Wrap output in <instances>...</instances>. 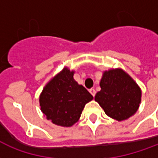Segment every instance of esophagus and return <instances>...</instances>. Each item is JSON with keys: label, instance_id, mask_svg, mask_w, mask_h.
I'll return each instance as SVG.
<instances>
[{"label": "esophagus", "instance_id": "34e87169", "mask_svg": "<svg viewBox=\"0 0 158 158\" xmlns=\"http://www.w3.org/2000/svg\"><path fill=\"white\" fill-rule=\"evenodd\" d=\"M89 92H90V93L92 94V96H95V94H96V91H95V89L94 88H91L90 90H89Z\"/></svg>", "mask_w": 158, "mask_h": 158}]
</instances>
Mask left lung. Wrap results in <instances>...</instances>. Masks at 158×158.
I'll return each instance as SVG.
<instances>
[{
  "label": "left lung",
  "mask_w": 158,
  "mask_h": 158,
  "mask_svg": "<svg viewBox=\"0 0 158 158\" xmlns=\"http://www.w3.org/2000/svg\"><path fill=\"white\" fill-rule=\"evenodd\" d=\"M101 91L95 100L108 116L121 121L137 111L141 92L133 79L120 69L103 73L100 81Z\"/></svg>",
  "instance_id": "8db88e82"
}]
</instances>
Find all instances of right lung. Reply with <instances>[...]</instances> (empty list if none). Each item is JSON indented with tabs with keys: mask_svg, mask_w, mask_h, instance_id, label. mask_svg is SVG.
Listing matches in <instances>:
<instances>
[{
	"mask_svg": "<svg viewBox=\"0 0 158 158\" xmlns=\"http://www.w3.org/2000/svg\"><path fill=\"white\" fill-rule=\"evenodd\" d=\"M74 72L65 68L47 84L40 98L42 112L57 125L71 126L81 117L84 106L93 97L74 80Z\"/></svg>",
	"mask_w": 158,
	"mask_h": 158,
	"instance_id": "1",
	"label": "right lung"
}]
</instances>
